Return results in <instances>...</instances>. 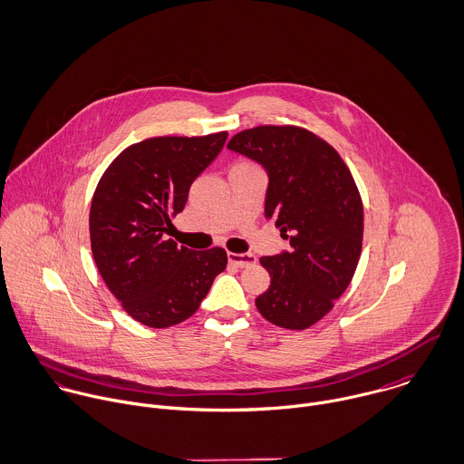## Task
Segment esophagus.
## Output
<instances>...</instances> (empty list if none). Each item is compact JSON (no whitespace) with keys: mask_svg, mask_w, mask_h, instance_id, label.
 <instances>
[{"mask_svg":"<svg viewBox=\"0 0 464 464\" xmlns=\"http://www.w3.org/2000/svg\"><path fill=\"white\" fill-rule=\"evenodd\" d=\"M228 261L239 268H246V266H252L257 263V257L254 254H234V252H228Z\"/></svg>","mask_w":464,"mask_h":464,"instance_id":"esophagus-1","label":"esophagus"}]
</instances>
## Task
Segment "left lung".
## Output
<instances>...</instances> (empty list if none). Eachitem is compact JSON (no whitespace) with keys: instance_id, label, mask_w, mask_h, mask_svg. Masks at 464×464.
I'll list each match as a JSON object with an SVG mask.
<instances>
[{"instance_id":"1","label":"left lung","mask_w":464,"mask_h":464,"mask_svg":"<svg viewBox=\"0 0 464 464\" xmlns=\"http://www.w3.org/2000/svg\"><path fill=\"white\" fill-rule=\"evenodd\" d=\"M227 148L266 169L265 216L292 246L261 257L272 281L256 306L279 327L308 329L334 306L358 266L363 205L351 170L325 140L297 126L245 130Z\"/></svg>"}]
</instances>
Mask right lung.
I'll return each instance as SVG.
<instances>
[{"label":"right lung","instance_id":"obj_1","mask_svg":"<svg viewBox=\"0 0 464 464\" xmlns=\"http://www.w3.org/2000/svg\"><path fill=\"white\" fill-rule=\"evenodd\" d=\"M228 133L155 137L130 146L102 174L90 208L99 274L130 316L150 327L183 322L227 268L219 246L190 250L165 239L192 181L214 161Z\"/></svg>","mask_w":464,"mask_h":464}]
</instances>
